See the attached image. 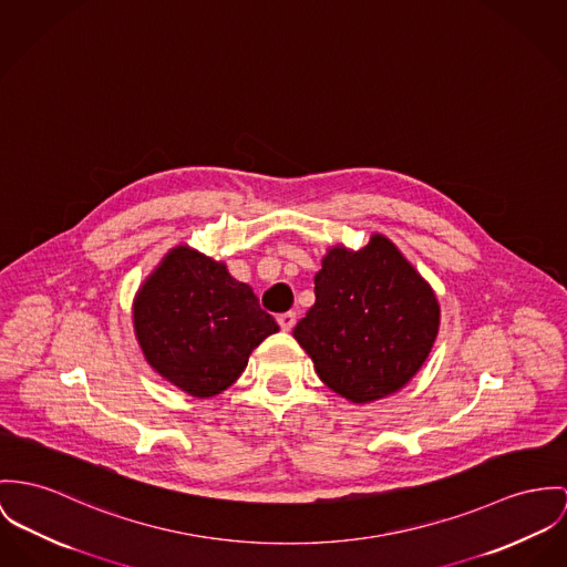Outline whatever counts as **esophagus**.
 Instances as JSON below:
<instances>
[{"instance_id": "34e87169", "label": "esophagus", "mask_w": 567, "mask_h": 567, "mask_svg": "<svg viewBox=\"0 0 567 567\" xmlns=\"http://www.w3.org/2000/svg\"><path fill=\"white\" fill-rule=\"evenodd\" d=\"M278 326H280L285 332H289V330L296 326V312H282V315H278Z\"/></svg>"}]
</instances>
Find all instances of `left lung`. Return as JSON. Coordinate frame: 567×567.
<instances>
[{"label":"left lung","instance_id":"1","mask_svg":"<svg viewBox=\"0 0 567 567\" xmlns=\"http://www.w3.org/2000/svg\"><path fill=\"white\" fill-rule=\"evenodd\" d=\"M440 326L436 293L384 235L351 252L334 246L315 276V305L293 337L321 382L369 403L403 389L427 360Z\"/></svg>","mask_w":567,"mask_h":567}]
</instances>
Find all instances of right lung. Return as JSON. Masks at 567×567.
Returning a JSON list of instances; mask_svg holds the SVG:
<instances>
[{"label":"right lung","instance_id":"right-lung-1","mask_svg":"<svg viewBox=\"0 0 567 567\" xmlns=\"http://www.w3.org/2000/svg\"><path fill=\"white\" fill-rule=\"evenodd\" d=\"M133 328L148 364L200 399L226 391L252 349L278 332L246 282L187 246L173 248L140 287Z\"/></svg>","mask_w":567,"mask_h":567}]
</instances>
